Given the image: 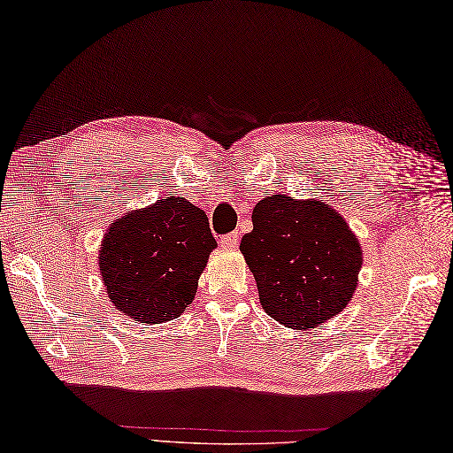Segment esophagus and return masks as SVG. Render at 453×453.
<instances>
[{
  "label": "esophagus",
  "mask_w": 453,
  "mask_h": 453,
  "mask_svg": "<svg viewBox=\"0 0 453 453\" xmlns=\"http://www.w3.org/2000/svg\"><path fill=\"white\" fill-rule=\"evenodd\" d=\"M219 244H220V248H225V250H234L238 246V233H230V234L220 236Z\"/></svg>",
  "instance_id": "obj_1"
}]
</instances>
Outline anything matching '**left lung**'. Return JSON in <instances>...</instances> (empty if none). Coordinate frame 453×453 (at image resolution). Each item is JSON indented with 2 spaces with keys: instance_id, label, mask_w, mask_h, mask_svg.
<instances>
[{
  "instance_id": "obj_1",
  "label": "left lung",
  "mask_w": 453,
  "mask_h": 453,
  "mask_svg": "<svg viewBox=\"0 0 453 453\" xmlns=\"http://www.w3.org/2000/svg\"><path fill=\"white\" fill-rule=\"evenodd\" d=\"M253 230L240 242L274 321L296 330L336 317L356 292L363 263L348 223L317 200L273 194L253 207Z\"/></svg>"
}]
</instances>
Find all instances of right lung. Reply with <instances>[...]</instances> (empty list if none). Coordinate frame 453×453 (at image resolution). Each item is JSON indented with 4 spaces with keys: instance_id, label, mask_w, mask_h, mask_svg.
<instances>
[{
    "instance_id": "obj_1",
    "label": "right lung",
    "mask_w": 453,
    "mask_h": 453,
    "mask_svg": "<svg viewBox=\"0 0 453 453\" xmlns=\"http://www.w3.org/2000/svg\"><path fill=\"white\" fill-rule=\"evenodd\" d=\"M215 248L203 209L171 196L111 223L99 250V273L119 311L159 325L192 303Z\"/></svg>"
}]
</instances>
